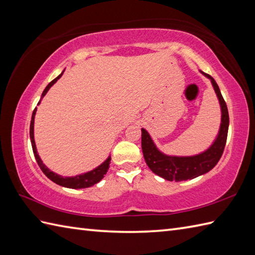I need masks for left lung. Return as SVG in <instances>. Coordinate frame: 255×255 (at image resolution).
Segmentation results:
<instances>
[{"label": "left lung", "instance_id": "obj_1", "mask_svg": "<svg viewBox=\"0 0 255 255\" xmlns=\"http://www.w3.org/2000/svg\"><path fill=\"white\" fill-rule=\"evenodd\" d=\"M202 73L210 79L221 107V125L218 137L208 150L193 156L165 155L156 149L148 131L144 130L143 128L141 129V147L144 160L151 171L167 181H186L205 174L218 163L221 155L224 153L229 127L228 108H227L219 86L216 83L214 78L207 73Z\"/></svg>", "mask_w": 255, "mask_h": 255}]
</instances>
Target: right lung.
I'll return each mask as SVG.
<instances>
[{
    "label": "right lung",
    "instance_id": "1",
    "mask_svg": "<svg viewBox=\"0 0 255 255\" xmlns=\"http://www.w3.org/2000/svg\"><path fill=\"white\" fill-rule=\"evenodd\" d=\"M62 73L60 75H58V77L55 80H52L51 82L46 86V89L44 90V92H42V94H41V99L46 95L48 90H49L51 86L55 84L59 79L61 78ZM39 103H38V104H39ZM36 111H37V107L35 108L34 112H32V115H31L29 136H30L31 147H32V151H34V155L36 158V161H37L38 165H39V167L41 169V171L44 172V174L48 178H49V180H51L52 182H55L56 184H58V185L63 186V187H68V188H74V189L85 188V187L93 186L94 184L99 183L102 180V178L104 177V175L106 174L107 171H108V167H110V163H111V156H108L106 161L103 162V163L100 166H97L96 169L92 170L88 173H84V174L77 175V176H73V177H63L61 175H58V174H56V173H53L52 171H50L44 163H42L40 156L38 155V153H37V149H36V144H35V140H34V119H35Z\"/></svg>",
    "mask_w": 255,
    "mask_h": 255
}]
</instances>
